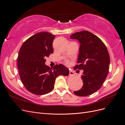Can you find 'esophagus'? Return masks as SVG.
I'll return each mask as SVG.
<instances>
[{
	"label": "esophagus",
	"instance_id": "1",
	"mask_svg": "<svg viewBox=\"0 0 125 125\" xmlns=\"http://www.w3.org/2000/svg\"><path fill=\"white\" fill-rule=\"evenodd\" d=\"M74 74V71L73 70H69V75H73Z\"/></svg>",
	"mask_w": 125,
	"mask_h": 125
}]
</instances>
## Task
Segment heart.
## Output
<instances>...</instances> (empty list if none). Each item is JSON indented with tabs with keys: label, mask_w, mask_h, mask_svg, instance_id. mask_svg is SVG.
I'll list each match as a JSON object with an SVG mask.
<instances>
[{
	"label": "heart",
	"mask_w": 125,
	"mask_h": 125,
	"mask_svg": "<svg viewBox=\"0 0 125 125\" xmlns=\"http://www.w3.org/2000/svg\"><path fill=\"white\" fill-rule=\"evenodd\" d=\"M65 62H66V63H67V64H68V63H69V62L68 61V60H66V61Z\"/></svg>",
	"instance_id": "b5f03b06"
}]
</instances>
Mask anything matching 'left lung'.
<instances>
[{"mask_svg":"<svg viewBox=\"0 0 125 125\" xmlns=\"http://www.w3.org/2000/svg\"><path fill=\"white\" fill-rule=\"evenodd\" d=\"M70 38L80 43L78 65L74 69L83 70L81 77L83 85L74 94L80 96L91 95L101 88L108 75L110 57L107 49L99 37L88 31L75 33Z\"/></svg>","mask_w":125,"mask_h":125,"instance_id":"obj_1","label":"left lung"}]
</instances>
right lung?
<instances>
[{"instance_id":"1","label":"right lung","mask_w":125,"mask_h":125,"mask_svg":"<svg viewBox=\"0 0 125 125\" xmlns=\"http://www.w3.org/2000/svg\"><path fill=\"white\" fill-rule=\"evenodd\" d=\"M55 35L43 32L26 40L19 52L17 66L21 81L26 89L35 95H44L54 88L56 78L67 76L69 69L62 64L50 68L46 58L53 53L52 42Z\"/></svg>"}]
</instances>
